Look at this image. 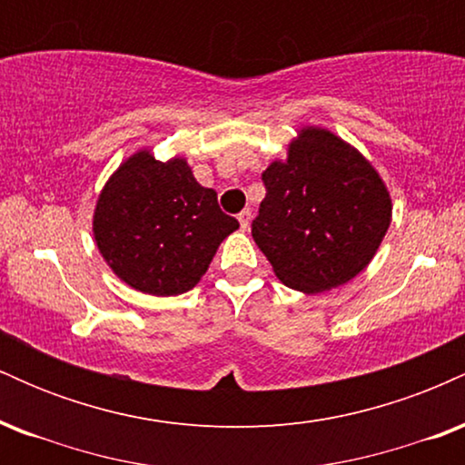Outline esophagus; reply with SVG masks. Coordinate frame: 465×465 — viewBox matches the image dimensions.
Returning a JSON list of instances; mask_svg holds the SVG:
<instances>
[{
    "mask_svg": "<svg viewBox=\"0 0 465 465\" xmlns=\"http://www.w3.org/2000/svg\"><path fill=\"white\" fill-rule=\"evenodd\" d=\"M238 221H240V227L242 229H249V223H251V210H242L238 214Z\"/></svg>",
    "mask_w": 465,
    "mask_h": 465,
    "instance_id": "1",
    "label": "esophagus"
}]
</instances>
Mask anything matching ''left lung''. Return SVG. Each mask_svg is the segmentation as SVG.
Segmentation results:
<instances>
[{"label":"left lung","instance_id":"left-lung-1","mask_svg":"<svg viewBox=\"0 0 465 465\" xmlns=\"http://www.w3.org/2000/svg\"><path fill=\"white\" fill-rule=\"evenodd\" d=\"M262 181L251 236L288 288L330 291L371 262L391 223V199L356 148L311 126Z\"/></svg>","mask_w":465,"mask_h":465}]
</instances>
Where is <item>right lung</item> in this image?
Returning <instances> with one entry per match:
<instances>
[{"mask_svg": "<svg viewBox=\"0 0 465 465\" xmlns=\"http://www.w3.org/2000/svg\"><path fill=\"white\" fill-rule=\"evenodd\" d=\"M238 221L216 192L192 177L185 159L157 162L148 151L126 159L100 192L94 236L122 282L168 297L199 284L218 244Z\"/></svg>", "mask_w": 465, "mask_h": 465, "instance_id": "1", "label": "right lung"}]
</instances>
